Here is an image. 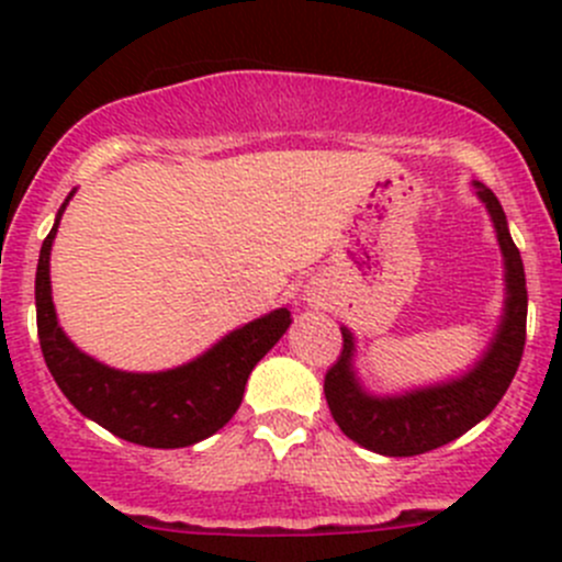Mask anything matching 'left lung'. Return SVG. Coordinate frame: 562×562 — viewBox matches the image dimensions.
I'll use <instances>...</instances> for the list:
<instances>
[{
    "label": "left lung",
    "instance_id": "1",
    "mask_svg": "<svg viewBox=\"0 0 562 562\" xmlns=\"http://www.w3.org/2000/svg\"><path fill=\"white\" fill-rule=\"evenodd\" d=\"M479 201L490 212L495 225L497 245L506 266V302L497 323L495 337L490 339L481 359L451 381L402 391V394H370L356 378L353 353L356 337L342 326V353L337 364L326 372L323 394L337 427L353 443L383 457H416L424 451L440 449L459 435L484 422L506 389L512 386L525 350L527 323V288L522 255L508 234L506 212L490 187L473 181Z\"/></svg>",
    "mask_w": 562,
    "mask_h": 562
}]
</instances>
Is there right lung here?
Masks as SVG:
<instances>
[{
    "mask_svg": "<svg viewBox=\"0 0 562 562\" xmlns=\"http://www.w3.org/2000/svg\"><path fill=\"white\" fill-rule=\"evenodd\" d=\"M40 247L35 304L43 359L61 394L116 438L149 449H184L212 438L234 418L252 367L291 326L288 307L271 310L225 334L206 353L162 372H124L92 359L61 331L50 299V247L67 203Z\"/></svg>",
    "mask_w": 562,
    "mask_h": 562,
    "instance_id": "1",
    "label": "right lung"
}]
</instances>
